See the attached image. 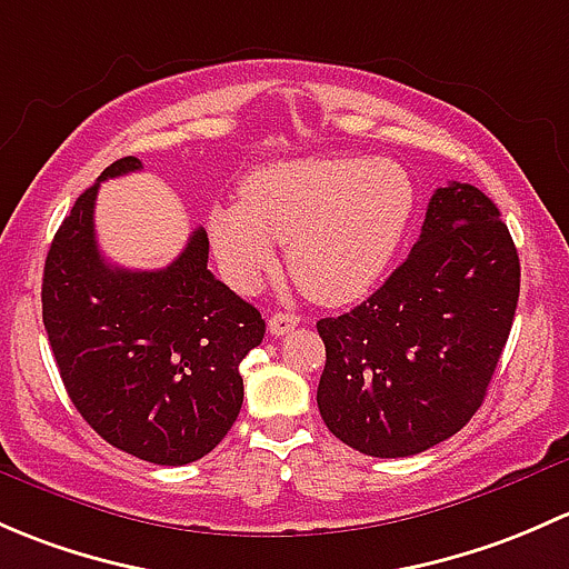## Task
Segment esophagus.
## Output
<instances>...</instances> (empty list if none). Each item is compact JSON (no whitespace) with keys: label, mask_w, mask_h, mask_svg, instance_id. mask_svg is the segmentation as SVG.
Wrapping results in <instances>:
<instances>
[{"label":"esophagus","mask_w":569,"mask_h":569,"mask_svg":"<svg viewBox=\"0 0 569 569\" xmlns=\"http://www.w3.org/2000/svg\"><path fill=\"white\" fill-rule=\"evenodd\" d=\"M298 323H301V318H298V315L277 312V315H271V320H268V331L277 333V337H284V333H290Z\"/></svg>","instance_id":"1"}]
</instances>
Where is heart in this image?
Wrapping results in <instances>:
<instances>
[{
	"instance_id": "b5f03b06",
	"label": "heart",
	"mask_w": 569,
	"mask_h": 569,
	"mask_svg": "<svg viewBox=\"0 0 569 569\" xmlns=\"http://www.w3.org/2000/svg\"><path fill=\"white\" fill-rule=\"evenodd\" d=\"M416 191L400 163L323 156L268 163L238 191V208L208 219L221 271L251 290L284 246L287 268L309 298L348 303L367 296L411 224Z\"/></svg>"
}]
</instances>
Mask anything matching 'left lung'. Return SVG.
Listing matches in <instances>:
<instances>
[{
  "instance_id": "8db88e82",
  "label": "left lung",
  "mask_w": 569,
  "mask_h": 569,
  "mask_svg": "<svg viewBox=\"0 0 569 569\" xmlns=\"http://www.w3.org/2000/svg\"><path fill=\"white\" fill-rule=\"evenodd\" d=\"M493 199L449 183L419 241L365 303L318 320L326 427L372 458L419 455L462 430L512 328L520 260Z\"/></svg>"
}]
</instances>
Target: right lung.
Instances as JSON below:
<instances>
[{
  "instance_id": "1",
  "label": "right lung",
  "mask_w": 569,
  "mask_h": 569,
  "mask_svg": "<svg viewBox=\"0 0 569 569\" xmlns=\"http://www.w3.org/2000/svg\"><path fill=\"white\" fill-rule=\"evenodd\" d=\"M107 167L70 208L43 268V326L70 402L111 447L158 466H186L219 447L243 406L241 361L266 337L251 303L208 271V236L191 232L158 271L109 266L96 241Z\"/></svg>"
}]
</instances>
